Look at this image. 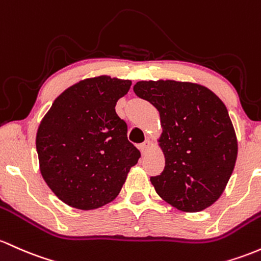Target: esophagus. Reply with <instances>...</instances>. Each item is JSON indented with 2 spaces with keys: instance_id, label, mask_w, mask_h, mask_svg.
I'll list each match as a JSON object with an SVG mask.
<instances>
[{
  "instance_id": "obj_1",
  "label": "esophagus",
  "mask_w": 261,
  "mask_h": 261,
  "mask_svg": "<svg viewBox=\"0 0 261 261\" xmlns=\"http://www.w3.org/2000/svg\"><path fill=\"white\" fill-rule=\"evenodd\" d=\"M150 145H151L150 140H145V141L142 142L141 145H140V150H141V152L142 153L147 152V150H148V148H150Z\"/></svg>"
}]
</instances>
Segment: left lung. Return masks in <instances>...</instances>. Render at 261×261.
<instances>
[{"instance_id": "obj_1", "label": "left lung", "mask_w": 261, "mask_h": 261, "mask_svg": "<svg viewBox=\"0 0 261 261\" xmlns=\"http://www.w3.org/2000/svg\"><path fill=\"white\" fill-rule=\"evenodd\" d=\"M134 91L159 110L165 168L151 177L157 194L194 213L222 196L233 173L238 141L228 110L203 85L176 80L137 82Z\"/></svg>"}]
</instances>
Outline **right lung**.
Returning <instances> with one entry per match:
<instances>
[{"instance_id":"1","label":"right lung","mask_w":261,"mask_h":261,"mask_svg":"<svg viewBox=\"0 0 261 261\" xmlns=\"http://www.w3.org/2000/svg\"><path fill=\"white\" fill-rule=\"evenodd\" d=\"M131 80L100 75L80 80L58 96L36 136L39 170L62 202L96 210L117 197L140 151L127 140L117 100Z\"/></svg>"}]
</instances>
